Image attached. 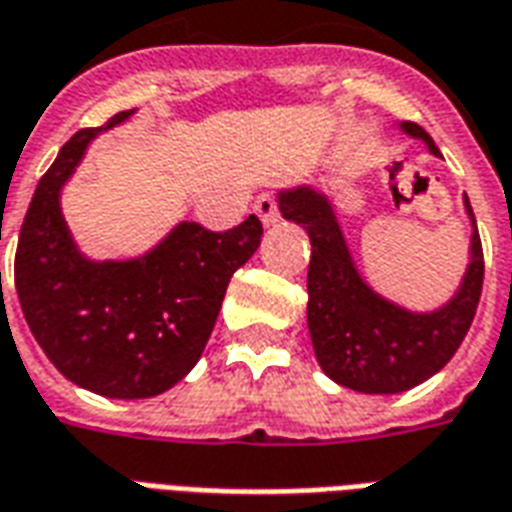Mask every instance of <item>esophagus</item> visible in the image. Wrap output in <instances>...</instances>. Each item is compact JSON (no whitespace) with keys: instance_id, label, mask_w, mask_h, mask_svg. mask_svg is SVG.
Segmentation results:
<instances>
[{"instance_id":"34e87169","label":"esophagus","mask_w":512,"mask_h":512,"mask_svg":"<svg viewBox=\"0 0 512 512\" xmlns=\"http://www.w3.org/2000/svg\"><path fill=\"white\" fill-rule=\"evenodd\" d=\"M255 214L260 217V222L263 225H274L276 219H279V208H276V198L274 195H260V198L255 200Z\"/></svg>"}]
</instances>
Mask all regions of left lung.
<instances>
[{
	"label": "left lung",
	"instance_id": "8db88e82",
	"mask_svg": "<svg viewBox=\"0 0 512 512\" xmlns=\"http://www.w3.org/2000/svg\"><path fill=\"white\" fill-rule=\"evenodd\" d=\"M401 130L439 157L429 132L415 121H404ZM464 206L472 219L464 282L442 309L418 314L385 301L363 282L323 192L312 187L279 192L282 217L304 227L312 241L306 320L317 363L333 382L358 393H401L434 377L456 355L483 290V246L467 195Z\"/></svg>",
	"mask_w": 512,
	"mask_h": 512
}]
</instances>
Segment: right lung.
Listing matches in <instances>:
<instances>
[{
	"instance_id": "obj_1",
	"label": "right lung",
	"mask_w": 512,
	"mask_h": 512,
	"mask_svg": "<svg viewBox=\"0 0 512 512\" xmlns=\"http://www.w3.org/2000/svg\"><path fill=\"white\" fill-rule=\"evenodd\" d=\"M105 127L75 132L45 170L15 249V290L29 331L48 361L75 385L108 399L160 396L200 361L227 282L255 255V214L214 233L181 222L146 255L94 263L78 252L59 192Z\"/></svg>"
}]
</instances>
